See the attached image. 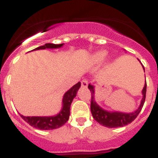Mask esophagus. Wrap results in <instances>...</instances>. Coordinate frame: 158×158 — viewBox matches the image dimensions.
<instances>
[{"instance_id": "obj_1", "label": "esophagus", "mask_w": 158, "mask_h": 158, "mask_svg": "<svg viewBox=\"0 0 158 158\" xmlns=\"http://www.w3.org/2000/svg\"><path fill=\"white\" fill-rule=\"evenodd\" d=\"M81 85L83 87H87V85H88V82H87V79H83L81 82Z\"/></svg>"}]
</instances>
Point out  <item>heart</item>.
I'll return each mask as SVG.
<instances>
[{"mask_svg": "<svg viewBox=\"0 0 158 158\" xmlns=\"http://www.w3.org/2000/svg\"><path fill=\"white\" fill-rule=\"evenodd\" d=\"M107 53L106 51H99V52H97L94 53L92 56H91V61L94 64H99L106 58V56Z\"/></svg>", "mask_w": 158, "mask_h": 158, "instance_id": "1", "label": "heart"}]
</instances>
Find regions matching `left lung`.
I'll return each instance as SVG.
<instances>
[{
	"instance_id": "obj_1",
	"label": "left lung",
	"mask_w": 158,
	"mask_h": 158,
	"mask_svg": "<svg viewBox=\"0 0 158 158\" xmlns=\"http://www.w3.org/2000/svg\"><path fill=\"white\" fill-rule=\"evenodd\" d=\"M144 71L145 68L142 66ZM88 88L91 92V102H90V111L92 116L95 121H97L100 125L108 128H117V127H123L124 126L130 124L138 117V115L142 110L143 107L144 102L145 99V94H146V82L145 83L143 89H142V98L141 100L139 107L132 113H123L118 111H109L104 110L98 105L95 101L94 98V86L90 84L88 85Z\"/></svg>"
}]
</instances>
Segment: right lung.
<instances>
[{
  "mask_svg": "<svg viewBox=\"0 0 158 158\" xmlns=\"http://www.w3.org/2000/svg\"><path fill=\"white\" fill-rule=\"evenodd\" d=\"M64 44H45L44 45L38 47L36 48L31 51L40 50V49H56L60 48L63 47ZM81 87V83L79 82L73 87H71L67 92L64 94L62 101V108L61 110L57 114L53 116H24L20 114V117L28 123L30 126L35 127L36 129L42 130H55L60 128L63 125L65 124L69 119L70 116V108L71 104L73 101L79 87Z\"/></svg>",
  "mask_w": 158,
  "mask_h": 158,
  "instance_id": "obj_1",
  "label": "right lung"
}]
</instances>
